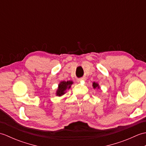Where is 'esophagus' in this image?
<instances>
[{
	"instance_id": "34e87169",
	"label": "esophagus",
	"mask_w": 146,
	"mask_h": 146,
	"mask_svg": "<svg viewBox=\"0 0 146 146\" xmlns=\"http://www.w3.org/2000/svg\"><path fill=\"white\" fill-rule=\"evenodd\" d=\"M83 80H85V78H79L77 80V81H78V82H81V81H83Z\"/></svg>"
}]
</instances>
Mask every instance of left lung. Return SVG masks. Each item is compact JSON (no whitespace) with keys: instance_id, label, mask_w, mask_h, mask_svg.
<instances>
[{"instance_id":"obj_1","label":"left lung","mask_w":146,"mask_h":146,"mask_svg":"<svg viewBox=\"0 0 146 146\" xmlns=\"http://www.w3.org/2000/svg\"><path fill=\"white\" fill-rule=\"evenodd\" d=\"M93 87H94V88H100V86H98V83L94 82V83H93Z\"/></svg>"}]
</instances>
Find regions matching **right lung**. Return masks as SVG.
Wrapping results in <instances>:
<instances>
[{
  "label": "right lung",
  "mask_w": 146,
  "mask_h": 146,
  "mask_svg": "<svg viewBox=\"0 0 146 146\" xmlns=\"http://www.w3.org/2000/svg\"><path fill=\"white\" fill-rule=\"evenodd\" d=\"M73 84V82L67 81V82H61L58 85V90L56 91L57 96H61L65 94V91L66 89H69L71 87V85Z\"/></svg>",
  "instance_id": "right-lung-1"
}]
</instances>
